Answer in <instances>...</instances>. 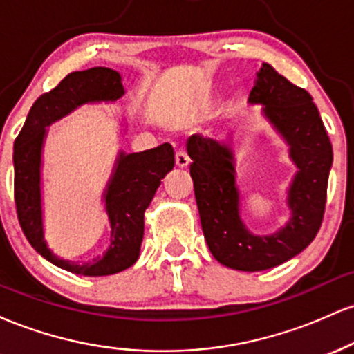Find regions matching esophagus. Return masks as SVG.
<instances>
[{
	"instance_id": "34e87169",
	"label": "esophagus",
	"mask_w": 354,
	"mask_h": 354,
	"mask_svg": "<svg viewBox=\"0 0 354 354\" xmlns=\"http://www.w3.org/2000/svg\"><path fill=\"white\" fill-rule=\"evenodd\" d=\"M174 160H176L178 168H186L189 165V156L186 154L185 149H178L176 154H174Z\"/></svg>"
}]
</instances>
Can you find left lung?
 I'll return each mask as SVG.
<instances>
[{"instance_id":"8db88e82","label":"left lung","mask_w":354,"mask_h":354,"mask_svg":"<svg viewBox=\"0 0 354 354\" xmlns=\"http://www.w3.org/2000/svg\"><path fill=\"white\" fill-rule=\"evenodd\" d=\"M256 76L250 103L265 106L263 115L290 146V158L298 168L288 189L291 218L286 226L270 236L246 228L239 211L234 154L226 141L193 135L186 145L206 243L216 261L238 271L270 270L310 245L323 221L333 163L330 136L310 93L268 63Z\"/></svg>"}]
</instances>
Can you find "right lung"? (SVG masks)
<instances>
[{"instance_id": "add662e5", "label": "right lung", "mask_w": 354, "mask_h": 354, "mask_svg": "<svg viewBox=\"0 0 354 354\" xmlns=\"http://www.w3.org/2000/svg\"><path fill=\"white\" fill-rule=\"evenodd\" d=\"M124 95L120 73L109 68L73 71L50 93L35 101L15 141V203L19 225L30 245L61 270L81 276H108L133 266L140 256L145 211L161 180L173 169L174 151L169 143L141 153L120 151L104 189L111 243L93 261L61 259L48 248L43 231L41 151L46 128L84 103L116 101Z\"/></svg>"}]
</instances>
